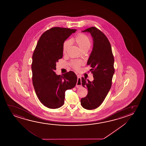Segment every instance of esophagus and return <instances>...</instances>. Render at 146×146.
Wrapping results in <instances>:
<instances>
[{
	"mask_svg": "<svg viewBox=\"0 0 146 146\" xmlns=\"http://www.w3.org/2000/svg\"><path fill=\"white\" fill-rule=\"evenodd\" d=\"M77 78H78V80H77V82L76 86V88H80V87L82 86V83H81V77L79 75H77Z\"/></svg>",
	"mask_w": 146,
	"mask_h": 146,
	"instance_id": "esophagus-1",
	"label": "esophagus"
}]
</instances>
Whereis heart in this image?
Masks as SVG:
<instances>
[{
	"label": "heart",
	"instance_id": "1",
	"mask_svg": "<svg viewBox=\"0 0 146 146\" xmlns=\"http://www.w3.org/2000/svg\"><path fill=\"white\" fill-rule=\"evenodd\" d=\"M72 42L75 43L81 49L82 52H88L92 45L90 38L87 35L83 34H79L72 39ZM71 45V41L66 40L63 43V51L64 53L67 52ZM82 64L81 61H75L72 63V67L75 69L78 70L80 66Z\"/></svg>",
	"mask_w": 146,
	"mask_h": 146
}]
</instances>
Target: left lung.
<instances>
[{
	"instance_id": "8db88e82",
	"label": "left lung",
	"mask_w": 146,
	"mask_h": 146,
	"mask_svg": "<svg viewBox=\"0 0 146 146\" xmlns=\"http://www.w3.org/2000/svg\"><path fill=\"white\" fill-rule=\"evenodd\" d=\"M82 32L90 33L93 38V48L88 60L94 80L82 77V85L88 90V95L81 99V106L93 110L101 105L109 92L114 74V58L110 42L105 35L96 27L88 28Z\"/></svg>"
}]
</instances>
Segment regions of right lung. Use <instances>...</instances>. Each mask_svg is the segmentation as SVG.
I'll return each mask as SVG.
<instances>
[{
    "label": "right lung",
    "instance_id": "add662e5",
    "mask_svg": "<svg viewBox=\"0 0 146 146\" xmlns=\"http://www.w3.org/2000/svg\"><path fill=\"white\" fill-rule=\"evenodd\" d=\"M76 29L54 27L42 34L32 56V82L38 99L50 109L64 104L65 92L75 87L77 77L73 71L56 75V63L63 55V43Z\"/></svg>",
    "mask_w": 146,
    "mask_h": 146
}]
</instances>
